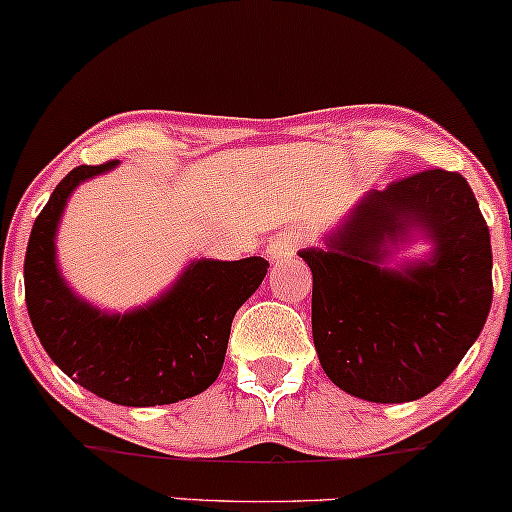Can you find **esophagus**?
Here are the masks:
<instances>
[{"label": "esophagus", "mask_w": 512, "mask_h": 512, "mask_svg": "<svg viewBox=\"0 0 512 512\" xmlns=\"http://www.w3.org/2000/svg\"><path fill=\"white\" fill-rule=\"evenodd\" d=\"M300 241L295 234H288V231H281V234H276L271 239V244H268V258H271L273 263L278 261H286V258H291L295 251H298Z\"/></svg>", "instance_id": "1"}]
</instances>
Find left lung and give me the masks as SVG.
<instances>
[{
    "mask_svg": "<svg viewBox=\"0 0 512 512\" xmlns=\"http://www.w3.org/2000/svg\"><path fill=\"white\" fill-rule=\"evenodd\" d=\"M427 254L394 262L399 248ZM313 271V342L342 392L402 404L434 392L478 340L493 300L486 219L461 175L426 170L362 194Z\"/></svg>",
    "mask_w": 512,
    "mask_h": 512,
    "instance_id": "obj_1",
    "label": "left lung"
}]
</instances>
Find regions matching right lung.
<instances>
[{
	"instance_id": "obj_1",
	"label": "right lung",
	"mask_w": 512,
	"mask_h": 512,
	"mask_svg": "<svg viewBox=\"0 0 512 512\" xmlns=\"http://www.w3.org/2000/svg\"><path fill=\"white\" fill-rule=\"evenodd\" d=\"M118 165L76 167L41 209L24 258L26 310L54 365L83 389L123 407L175 404L219 377L231 320L261 286L268 261L194 258L157 298L125 313L81 298L61 273L59 224L71 194Z\"/></svg>"
}]
</instances>
